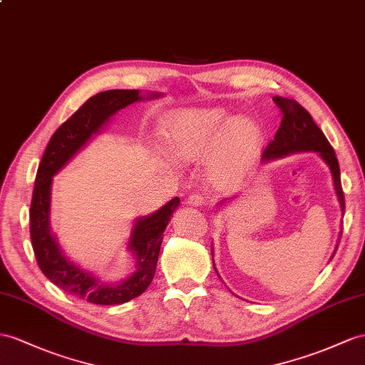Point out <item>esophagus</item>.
Wrapping results in <instances>:
<instances>
[{
  "instance_id": "obj_1",
  "label": "esophagus",
  "mask_w": 365,
  "mask_h": 365,
  "mask_svg": "<svg viewBox=\"0 0 365 365\" xmlns=\"http://www.w3.org/2000/svg\"><path fill=\"white\" fill-rule=\"evenodd\" d=\"M186 202H188V205H191V207H202V205L205 203V197L200 192H192L191 195H188Z\"/></svg>"
}]
</instances>
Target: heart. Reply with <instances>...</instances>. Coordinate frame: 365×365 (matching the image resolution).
I'll return each mask as SVG.
<instances>
[{
  "label": "heart",
  "instance_id": "obj_1",
  "mask_svg": "<svg viewBox=\"0 0 365 365\" xmlns=\"http://www.w3.org/2000/svg\"><path fill=\"white\" fill-rule=\"evenodd\" d=\"M166 153L192 162L211 154L210 174L220 186L237 183L260 153L262 133L248 118H236L223 108L186 109L168 118L162 129Z\"/></svg>",
  "mask_w": 365,
  "mask_h": 365
}]
</instances>
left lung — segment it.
<instances>
[{
  "mask_svg": "<svg viewBox=\"0 0 365 365\" xmlns=\"http://www.w3.org/2000/svg\"><path fill=\"white\" fill-rule=\"evenodd\" d=\"M273 101L277 105V108L282 110V121H280V126L274 135L273 142H269L265 148L262 160H273L277 157H284L293 153H301V151H316L319 153L322 160L329 165L331 175H333V183L336 195H338V200L341 205V211L345 210V200H344V191L341 185V171H339V163L338 158H336L334 149L331 148L330 142L327 140L321 128L317 126L313 117L310 115L305 108H302L296 100H289L284 97H273ZM227 199H223L225 202ZM342 236V228L339 232V237ZM339 240L336 244L334 253L338 250ZM333 253V256H334ZM331 256V259H333ZM216 269V267H214Z\"/></svg>",
  "mask_w": 365,
  "mask_h": 365,
  "instance_id": "obj_1",
  "label": "left lung"
}]
</instances>
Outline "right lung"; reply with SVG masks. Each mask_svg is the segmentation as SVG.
<instances>
[{
  "label": "right lung",
  "instance_id": "right-lung-1",
  "mask_svg": "<svg viewBox=\"0 0 365 365\" xmlns=\"http://www.w3.org/2000/svg\"><path fill=\"white\" fill-rule=\"evenodd\" d=\"M157 97H160V93L151 92L142 97L137 89H112L91 97L55 130L36 171L31 202V240L36 262L52 284L91 304L118 305L145 293L155 274L165 228L179 207L180 199L174 197L151 216L137 219L128 244V250L135 257V272L118 284H106L71 262L53 237L49 223L52 177L89 142L92 135L100 133L103 125H106L117 110L138 100Z\"/></svg>",
  "mask_w": 365,
  "mask_h": 365
}]
</instances>
